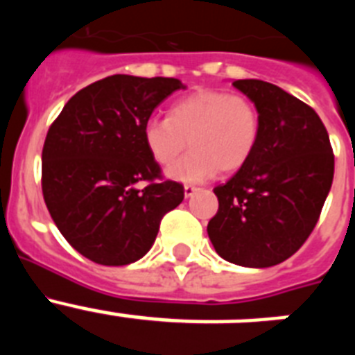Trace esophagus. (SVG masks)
<instances>
[{
  "label": "esophagus",
  "mask_w": 355,
  "mask_h": 355,
  "mask_svg": "<svg viewBox=\"0 0 355 355\" xmlns=\"http://www.w3.org/2000/svg\"><path fill=\"white\" fill-rule=\"evenodd\" d=\"M196 192H197V188L192 187V184H187V187H184V197H192Z\"/></svg>",
  "instance_id": "34e87169"
}]
</instances>
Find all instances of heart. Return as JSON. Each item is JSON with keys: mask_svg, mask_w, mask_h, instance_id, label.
I'll return each mask as SVG.
<instances>
[{"mask_svg": "<svg viewBox=\"0 0 355 355\" xmlns=\"http://www.w3.org/2000/svg\"><path fill=\"white\" fill-rule=\"evenodd\" d=\"M261 119L258 106L243 94L197 90L168 108L167 119H149L142 128L147 153L180 183H202L218 171L236 172L258 147Z\"/></svg>", "mask_w": 355, "mask_h": 355, "instance_id": "obj_1", "label": "heart"}]
</instances>
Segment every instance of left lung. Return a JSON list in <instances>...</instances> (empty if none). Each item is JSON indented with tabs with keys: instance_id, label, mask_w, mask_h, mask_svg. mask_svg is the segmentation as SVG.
Returning a JSON list of instances; mask_svg holds the SVG:
<instances>
[{
	"instance_id": "left-lung-1",
	"label": "left lung",
	"mask_w": 355,
	"mask_h": 355,
	"mask_svg": "<svg viewBox=\"0 0 355 355\" xmlns=\"http://www.w3.org/2000/svg\"><path fill=\"white\" fill-rule=\"evenodd\" d=\"M259 110L252 158L213 188L218 211L208 236L225 261L249 268L283 263L315 229L334 178V155L315 110L277 85L236 80Z\"/></svg>"
}]
</instances>
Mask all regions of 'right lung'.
Instances as JSON below:
<instances>
[{"instance_id": "right-lung-1", "label": "right lung", "mask_w": 355, "mask_h": 355, "mask_svg": "<svg viewBox=\"0 0 355 355\" xmlns=\"http://www.w3.org/2000/svg\"><path fill=\"white\" fill-rule=\"evenodd\" d=\"M184 85L175 78L114 74L67 101L42 149V193L53 222L81 256L130 265L153 247L163 215L184 188L163 181L144 146L156 106ZM147 180L139 191L136 183Z\"/></svg>"}]
</instances>
